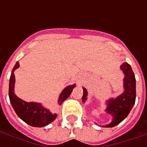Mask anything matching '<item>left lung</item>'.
Returning <instances> with one entry per match:
<instances>
[{
    "label": "left lung",
    "instance_id": "1",
    "mask_svg": "<svg viewBox=\"0 0 147 147\" xmlns=\"http://www.w3.org/2000/svg\"><path fill=\"white\" fill-rule=\"evenodd\" d=\"M120 69L123 71V92L117 98H112L106 101L105 112L112 116L113 120L110 123L104 125V127H113L122 122L129 114L133 105L136 102V77L131 67L127 63H123L120 65ZM83 95L82 101L85 103L87 100V90L83 87Z\"/></svg>",
    "mask_w": 147,
    "mask_h": 147
}]
</instances>
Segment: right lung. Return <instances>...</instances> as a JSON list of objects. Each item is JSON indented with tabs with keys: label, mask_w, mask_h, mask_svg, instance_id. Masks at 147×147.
I'll return each mask as SVG.
<instances>
[{
	"label": "right lung",
	"mask_w": 147,
	"mask_h": 147,
	"mask_svg": "<svg viewBox=\"0 0 147 147\" xmlns=\"http://www.w3.org/2000/svg\"><path fill=\"white\" fill-rule=\"evenodd\" d=\"M20 67L19 62H16L11 71L9 80V100L16 113L21 120L32 127H42L52 123L57 118V114L53 113L49 109L45 108L41 103L38 102H27L22 100L15 94V78L14 71ZM76 87V84L66 86L60 94L58 98V105L61 104L70 96L71 93Z\"/></svg>",
	"instance_id": "right-lung-1"
}]
</instances>
